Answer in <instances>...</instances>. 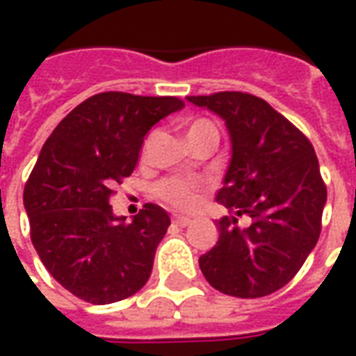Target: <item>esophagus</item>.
Segmentation results:
<instances>
[{"mask_svg":"<svg viewBox=\"0 0 356 356\" xmlns=\"http://www.w3.org/2000/svg\"><path fill=\"white\" fill-rule=\"evenodd\" d=\"M173 223L177 225V227H186V225H191V219L188 217H183V216H175L171 219Z\"/></svg>","mask_w":356,"mask_h":356,"instance_id":"1","label":"esophagus"}]
</instances>
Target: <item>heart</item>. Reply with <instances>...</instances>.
<instances>
[{"mask_svg": "<svg viewBox=\"0 0 356 356\" xmlns=\"http://www.w3.org/2000/svg\"><path fill=\"white\" fill-rule=\"evenodd\" d=\"M206 131H216L213 124H209L206 120H194L191 124L186 125V139H191L198 133ZM148 147V143L145 145V148ZM198 191H200V183H194V181H183V179H163L156 185V194L162 198L163 202H168L171 206H175L179 209H186L193 206L196 202V196H198Z\"/></svg>", "mask_w": 356, "mask_h": 356, "instance_id": "b5f03b06", "label": "heart"}]
</instances>
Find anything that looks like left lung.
I'll use <instances>...</instances> for the list:
<instances>
[{
    "instance_id": "1",
    "label": "left lung",
    "mask_w": 356,
    "mask_h": 356,
    "mask_svg": "<svg viewBox=\"0 0 356 356\" xmlns=\"http://www.w3.org/2000/svg\"><path fill=\"white\" fill-rule=\"evenodd\" d=\"M223 118L232 156L216 200L231 211L198 259L206 280L234 298H263L296 276L321 236L326 185L311 140L267 101L242 91L186 97ZM250 225L238 227L236 216Z\"/></svg>"
}]
</instances>
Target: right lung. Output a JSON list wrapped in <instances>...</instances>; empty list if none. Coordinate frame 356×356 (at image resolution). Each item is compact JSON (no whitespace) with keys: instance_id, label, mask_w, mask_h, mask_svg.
Masks as SVG:
<instances>
[{"instance_id":"right-lung-1","label":"right lung","mask_w":356,"mask_h":356,"mask_svg":"<svg viewBox=\"0 0 356 356\" xmlns=\"http://www.w3.org/2000/svg\"><path fill=\"white\" fill-rule=\"evenodd\" d=\"M183 106L177 97L106 91L78 104L45 140L24 186L30 238L76 298L106 305L147 284L170 216L147 204L125 223L108 200L135 170L150 127Z\"/></svg>"}]
</instances>
